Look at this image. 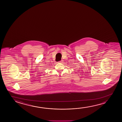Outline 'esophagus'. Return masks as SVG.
<instances>
[{"instance_id":"obj_1","label":"esophagus","mask_w":122,"mask_h":122,"mask_svg":"<svg viewBox=\"0 0 122 122\" xmlns=\"http://www.w3.org/2000/svg\"><path fill=\"white\" fill-rule=\"evenodd\" d=\"M63 60H61V61H60V62H58V63H62L63 62Z\"/></svg>"}]
</instances>
